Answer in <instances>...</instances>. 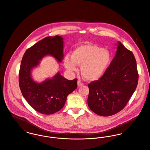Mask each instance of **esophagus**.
<instances>
[{
	"mask_svg": "<svg viewBox=\"0 0 150 150\" xmlns=\"http://www.w3.org/2000/svg\"><path fill=\"white\" fill-rule=\"evenodd\" d=\"M83 85V83H82L80 81H78V87H81V86H82Z\"/></svg>",
	"mask_w": 150,
	"mask_h": 150,
	"instance_id": "1",
	"label": "esophagus"
}]
</instances>
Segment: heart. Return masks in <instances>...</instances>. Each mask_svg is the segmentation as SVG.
<instances>
[{
  "mask_svg": "<svg viewBox=\"0 0 150 150\" xmlns=\"http://www.w3.org/2000/svg\"><path fill=\"white\" fill-rule=\"evenodd\" d=\"M112 62V54L107 49L93 44H84L72 52L71 57L66 56L64 63L68 69L76 71L77 64L81 66L84 78L96 81L103 76Z\"/></svg>",
  "mask_w": 150,
  "mask_h": 150,
  "instance_id": "obj_1",
  "label": "heart"
}]
</instances>
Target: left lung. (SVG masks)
I'll return each mask as SVG.
<instances>
[{
    "label": "left lung",
    "mask_w": 150,
    "mask_h": 150,
    "mask_svg": "<svg viewBox=\"0 0 150 150\" xmlns=\"http://www.w3.org/2000/svg\"><path fill=\"white\" fill-rule=\"evenodd\" d=\"M139 75L133 53L118 42L116 53L103 76L88 84L89 108L101 116L121 111L135 91Z\"/></svg>",
    "instance_id": "left-lung-1"
}]
</instances>
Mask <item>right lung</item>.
Segmentation results:
<instances>
[{
	"label": "right lung",
	"instance_id": "obj_1",
	"mask_svg": "<svg viewBox=\"0 0 150 150\" xmlns=\"http://www.w3.org/2000/svg\"><path fill=\"white\" fill-rule=\"evenodd\" d=\"M63 46V38L59 35L45 37L26 50L21 61L19 72L21 93L30 106L42 114L52 115L61 110L67 96L77 88V79L67 80L59 72L41 83L35 82L32 77L33 68L47 55L61 63Z\"/></svg>",
	"mask_w": 150,
	"mask_h": 150
}]
</instances>
